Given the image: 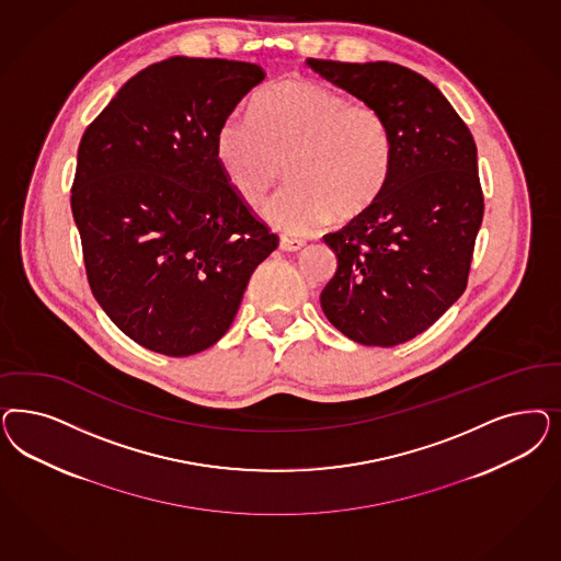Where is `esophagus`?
<instances>
[{
  "label": "esophagus",
  "instance_id": "1",
  "mask_svg": "<svg viewBox=\"0 0 561 561\" xmlns=\"http://www.w3.org/2000/svg\"><path fill=\"white\" fill-rule=\"evenodd\" d=\"M306 245L304 239H297V237L283 236L280 237V250L285 252H297Z\"/></svg>",
  "mask_w": 561,
  "mask_h": 561
}]
</instances>
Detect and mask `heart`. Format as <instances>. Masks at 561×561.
I'll list each match as a JSON object with an SVG mask.
<instances>
[{"mask_svg":"<svg viewBox=\"0 0 561 561\" xmlns=\"http://www.w3.org/2000/svg\"><path fill=\"white\" fill-rule=\"evenodd\" d=\"M215 154L252 206L283 180L287 163L290 183L266 217L287 233H308L334 215L357 217L380 198L394 167V134L374 103L287 78L253 96L250 117L231 115L218 126Z\"/></svg>","mask_w":561,"mask_h":561,"instance_id":"b5f03b06","label":"heart"}]
</instances>
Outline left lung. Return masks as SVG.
<instances>
[{
  "instance_id": "8db88e82",
  "label": "left lung",
  "mask_w": 561,
  "mask_h": 561,
  "mask_svg": "<svg viewBox=\"0 0 561 561\" xmlns=\"http://www.w3.org/2000/svg\"><path fill=\"white\" fill-rule=\"evenodd\" d=\"M308 66L380 107L394 134V167L380 198L324 236L339 266L320 304L330 324L355 343H407L467 289L485 208L477 146L421 73L390 61L308 59Z\"/></svg>"
}]
</instances>
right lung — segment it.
<instances>
[{"label": "right lung", "mask_w": 561, "mask_h": 561, "mask_svg": "<svg viewBox=\"0 0 561 561\" xmlns=\"http://www.w3.org/2000/svg\"><path fill=\"white\" fill-rule=\"evenodd\" d=\"M264 78L245 61L169 57L129 78L80 140L72 215L92 295L154 353L217 343L278 245L215 154L218 126Z\"/></svg>", "instance_id": "obj_1"}]
</instances>
